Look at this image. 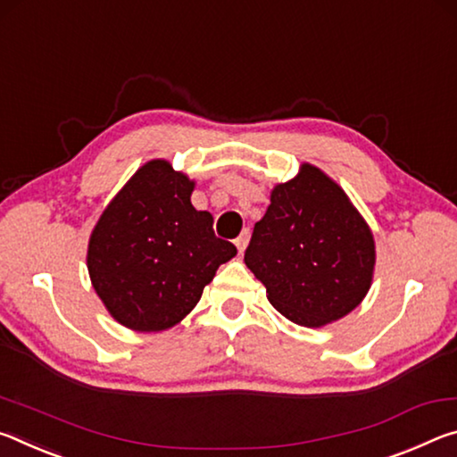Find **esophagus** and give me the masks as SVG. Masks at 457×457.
Returning <instances> with one entry per match:
<instances>
[{
  "label": "esophagus",
  "instance_id": "obj_1",
  "mask_svg": "<svg viewBox=\"0 0 457 457\" xmlns=\"http://www.w3.org/2000/svg\"><path fill=\"white\" fill-rule=\"evenodd\" d=\"M249 238H251L249 228H245L243 233L235 238V245H237V249H238V253H241V255H243V253H245L246 245H249Z\"/></svg>",
  "mask_w": 457,
  "mask_h": 457
}]
</instances>
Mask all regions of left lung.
I'll return each instance as SVG.
<instances>
[{"label": "left lung", "instance_id": "8db88e82", "mask_svg": "<svg viewBox=\"0 0 457 457\" xmlns=\"http://www.w3.org/2000/svg\"><path fill=\"white\" fill-rule=\"evenodd\" d=\"M245 263L275 310L299 326L320 328L362 302L375 241L340 186L305 163L297 178L275 186Z\"/></svg>", "mask_w": 457, "mask_h": 457}]
</instances>
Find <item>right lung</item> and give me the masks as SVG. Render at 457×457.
I'll use <instances>...</instances> for the list:
<instances>
[{
	"label": "right lung",
	"mask_w": 457,
	"mask_h": 457,
	"mask_svg": "<svg viewBox=\"0 0 457 457\" xmlns=\"http://www.w3.org/2000/svg\"><path fill=\"white\" fill-rule=\"evenodd\" d=\"M194 182L168 162L136 171L104 208L88 241L93 287L119 324L160 332L198 303L237 246L214 235L212 216L190 202Z\"/></svg>",
	"instance_id": "right-lung-1"
}]
</instances>
